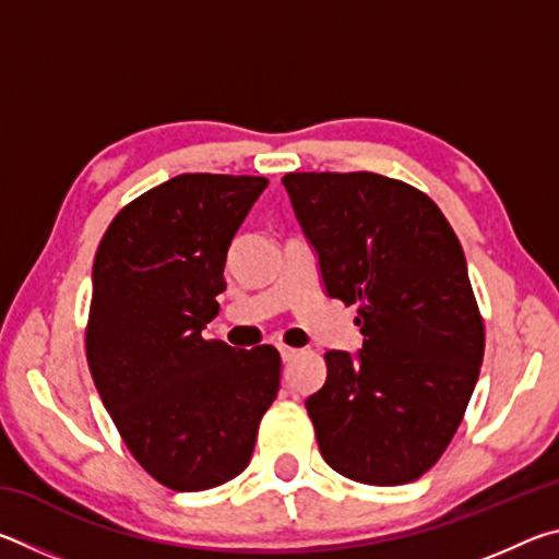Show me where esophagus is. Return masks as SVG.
Wrapping results in <instances>:
<instances>
[{
  "instance_id": "esophagus-1",
  "label": "esophagus",
  "mask_w": 559,
  "mask_h": 559,
  "mask_svg": "<svg viewBox=\"0 0 559 559\" xmlns=\"http://www.w3.org/2000/svg\"><path fill=\"white\" fill-rule=\"evenodd\" d=\"M278 353H281L283 362H293V359L298 357V349H296V347H286V345H283V347H278Z\"/></svg>"
}]
</instances>
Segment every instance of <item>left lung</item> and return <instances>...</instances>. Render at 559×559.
I'll list each match as a JSON object with an SVG mask.
<instances>
[{"instance_id":"left-lung-1","label":"left lung","mask_w":559,"mask_h":559,"mask_svg":"<svg viewBox=\"0 0 559 559\" xmlns=\"http://www.w3.org/2000/svg\"><path fill=\"white\" fill-rule=\"evenodd\" d=\"M293 212L330 298L357 302V355L328 349L306 400L330 468L370 486L427 473L456 433L486 333L466 257L419 189L374 173H290Z\"/></svg>"}]
</instances>
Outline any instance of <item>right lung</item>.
<instances>
[{"instance_id": "1", "label": "right lung", "mask_w": 559, "mask_h": 559, "mask_svg": "<svg viewBox=\"0 0 559 559\" xmlns=\"http://www.w3.org/2000/svg\"><path fill=\"white\" fill-rule=\"evenodd\" d=\"M266 185L177 175L110 222L93 261L88 370L132 456L173 490L239 476L278 394L276 347L202 337L219 313L226 253Z\"/></svg>"}]
</instances>
